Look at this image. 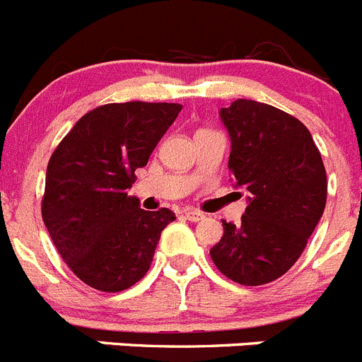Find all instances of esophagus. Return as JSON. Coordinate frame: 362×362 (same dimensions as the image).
Returning a JSON list of instances; mask_svg holds the SVG:
<instances>
[{
	"label": "esophagus",
	"instance_id": "1",
	"mask_svg": "<svg viewBox=\"0 0 362 362\" xmlns=\"http://www.w3.org/2000/svg\"><path fill=\"white\" fill-rule=\"evenodd\" d=\"M184 216L187 218L189 221H200V220H204V218H205V214H204V213H200V211H191V209H185V211H184Z\"/></svg>",
	"mask_w": 362,
	"mask_h": 362
}]
</instances>
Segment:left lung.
Segmentation results:
<instances>
[{
	"mask_svg": "<svg viewBox=\"0 0 362 362\" xmlns=\"http://www.w3.org/2000/svg\"><path fill=\"white\" fill-rule=\"evenodd\" d=\"M220 119L230 136L234 187L245 189L249 204L240 226L223 220L211 258L240 285H265L307 247L327 204V171L307 126L274 106L238 99Z\"/></svg>",
	"mask_w": 362,
	"mask_h": 362,
	"instance_id": "obj_1",
	"label": "left lung"
}]
</instances>
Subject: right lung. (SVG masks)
Listing matches in <instances>:
<instances>
[{"label": "right lung", "instance_id": "1", "mask_svg": "<svg viewBox=\"0 0 362 362\" xmlns=\"http://www.w3.org/2000/svg\"><path fill=\"white\" fill-rule=\"evenodd\" d=\"M175 103H113L77 120L52 153L41 214L71 272L103 292L146 276L173 211L141 209L129 197L135 169L175 122Z\"/></svg>", "mask_w": 362, "mask_h": 362}]
</instances>
